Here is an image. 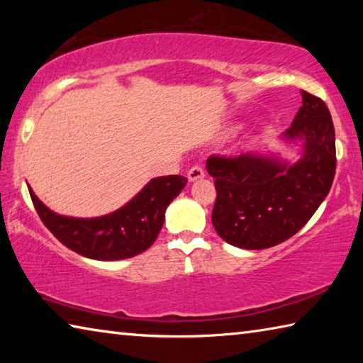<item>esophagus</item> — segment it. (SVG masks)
Instances as JSON below:
<instances>
[{"mask_svg":"<svg viewBox=\"0 0 363 363\" xmlns=\"http://www.w3.org/2000/svg\"><path fill=\"white\" fill-rule=\"evenodd\" d=\"M187 177H189V181H190V182H195V181L201 179V177H205V171H203V168H201V167H199V164H196V167H192V168L189 169Z\"/></svg>","mask_w":363,"mask_h":363,"instance_id":"obj_1","label":"esophagus"}]
</instances>
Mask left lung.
<instances>
[{"instance_id":"1","label":"left lung","mask_w":363,"mask_h":363,"mask_svg":"<svg viewBox=\"0 0 363 363\" xmlns=\"http://www.w3.org/2000/svg\"><path fill=\"white\" fill-rule=\"evenodd\" d=\"M301 96L303 106L284 133V139L303 143L296 163L256 153L206 160L216 187L213 225L233 247L264 250L288 240L330 192L336 171L333 120L320 97Z\"/></svg>"}]
</instances>
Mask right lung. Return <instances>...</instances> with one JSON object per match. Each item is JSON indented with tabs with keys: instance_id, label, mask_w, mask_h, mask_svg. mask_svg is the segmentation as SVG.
I'll return each mask as SVG.
<instances>
[{
	"instance_id": "add662e5",
	"label": "right lung",
	"mask_w": 363,
	"mask_h": 363,
	"mask_svg": "<svg viewBox=\"0 0 363 363\" xmlns=\"http://www.w3.org/2000/svg\"><path fill=\"white\" fill-rule=\"evenodd\" d=\"M187 184L173 174L152 179L125 206L101 218H69L49 210L28 187L30 196L52 235L75 253L99 261H118L143 253L157 240L164 211Z\"/></svg>"
}]
</instances>
